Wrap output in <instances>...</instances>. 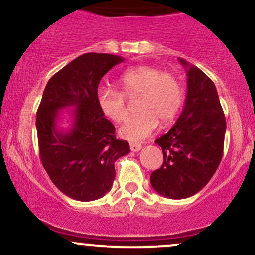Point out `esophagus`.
Here are the masks:
<instances>
[{"label": "esophagus", "mask_w": 255, "mask_h": 255, "mask_svg": "<svg viewBox=\"0 0 255 255\" xmlns=\"http://www.w3.org/2000/svg\"><path fill=\"white\" fill-rule=\"evenodd\" d=\"M130 151L133 152H137L141 150V145L140 144H136V142H130Z\"/></svg>", "instance_id": "obj_1"}]
</instances>
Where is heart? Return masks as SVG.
<instances>
[{
	"instance_id": "heart-1",
	"label": "heart",
	"mask_w": 255,
	"mask_h": 255,
	"mask_svg": "<svg viewBox=\"0 0 255 255\" xmlns=\"http://www.w3.org/2000/svg\"><path fill=\"white\" fill-rule=\"evenodd\" d=\"M121 90L102 86L96 98L102 114L114 122L127 116V98L139 97L137 114L120 127L119 133L128 141L139 142L157 129L159 121L169 124L182 107L183 89L176 77L152 66H139L126 71L120 78Z\"/></svg>"
}]
</instances>
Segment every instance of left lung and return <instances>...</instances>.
<instances>
[{
  "label": "left lung",
  "mask_w": 255,
  "mask_h": 255,
  "mask_svg": "<svg viewBox=\"0 0 255 255\" xmlns=\"http://www.w3.org/2000/svg\"><path fill=\"white\" fill-rule=\"evenodd\" d=\"M178 60L187 71L186 102L176 124L156 140L164 160L150 178L154 191L169 199L189 198L206 186L222 160L227 129L215 84Z\"/></svg>",
  "instance_id": "obj_1"
}]
</instances>
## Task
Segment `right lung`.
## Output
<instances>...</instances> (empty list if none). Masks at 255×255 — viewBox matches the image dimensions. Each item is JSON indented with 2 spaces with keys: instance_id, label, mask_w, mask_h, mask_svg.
Segmentation results:
<instances>
[{
  "instance_id": "obj_1",
  "label": "right lung",
  "mask_w": 255,
  "mask_h": 255,
  "mask_svg": "<svg viewBox=\"0 0 255 255\" xmlns=\"http://www.w3.org/2000/svg\"><path fill=\"white\" fill-rule=\"evenodd\" d=\"M124 58L89 52L52 75L37 110L42 164L52 183L79 201L102 198L115 180V162L129 153V144L115 136V127L97 104L101 79ZM74 107L72 127L58 128L59 111Z\"/></svg>"
}]
</instances>
